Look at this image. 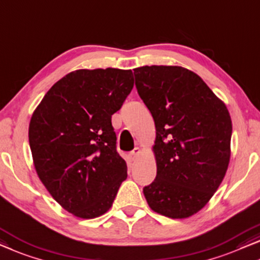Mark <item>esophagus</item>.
<instances>
[{"label":"esophagus","mask_w":260,"mask_h":260,"mask_svg":"<svg viewBox=\"0 0 260 260\" xmlns=\"http://www.w3.org/2000/svg\"><path fill=\"white\" fill-rule=\"evenodd\" d=\"M139 153H141V149L139 148H135L133 151L130 152V157H131V159H136V158L138 157V155Z\"/></svg>","instance_id":"1"}]
</instances>
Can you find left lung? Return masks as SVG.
<instances>
[{"mask_svg": "<svg viewBox=\"0 0 260 260\" xmlns=\"http://www.w3.org/2000/svg\"><path fill=\"white\" fill-rule=\"evenodd\" d=\"M135 84L156 125L157 175L144 186L150 208L182 219L204 208L230 161L226 107L198 75L182 67L134 69Z\"/></svg>", "mask_w": 260, "mask_h": 260, "instance_id": "obj_1", "label": "left lung"}]
</instances>
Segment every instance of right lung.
<instances>
[{"label":"right lung","mask_w":260,"mask_h":260,"mask_svg":"<svg viewBox=\"0 0 260 260\" xmlns=\"http://www.w3.org/2000/svg\"><path fill=\"white\" fill-rule=\"evenodd\" d=\"M133 88L131 70L73 71L51 86L30 119L37 175L55 201L75 216H102L126 179L111 116Z\"/></svg>","instance_id":"obj_1"}]
</instances>
